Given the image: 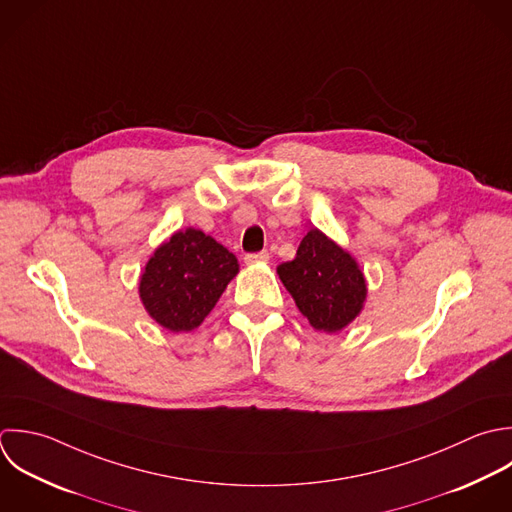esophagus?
I'll return each mask as SVG.
<instances>
[{"label":"esophagus","mask_w":512,"mask_h":512,"mask_svg":"<svg viewBox=\"0 0 512 512\" xmlns=\"http://www.w3.org/2000/svg\"><path fill=\"white\" fill-rule=\"evenodd\" d=\"M269 261V251H259V253H247L245 263L255 265V263H267Z\"/></svg>","instance_id":"obj_1"}]
</instances>
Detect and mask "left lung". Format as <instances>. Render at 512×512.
Returning a JSON list of instances; mask_svg holds the SVG:
<instances>
[{
	"label": "left lung",
	"instance_id": "8db88e82",
	"mask_svg": "<svg viewBox=\"0 0 512 512\" xmlns=\"http://www.w3.org/2000/svg\"><path fill=\"white\" fill-rule=\"evenodd\" d=\"M277 275L317 331L337 333L363 311L367 283L359 263L319 229L303 237L295 259L281 263Z\"/></svg>",
	"mask_w": 512,
	"mask_h": 512
}]
</instances>
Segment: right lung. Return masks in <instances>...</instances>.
<instances>
[{
  "label": "right lung",
  "instance_id": "obj_1",
  "mask_svg": "<svg viewBox=\"0 0 512 512\" xmlns=\"http://www.w3.org/2000/svg\"><path fill=\"white\" fill-rule=\"evenodd\" d=\"M239 273L237 257L199 229L177 231L161 243L139 279V297L163 329H197L229 281Z\"/></svg>",
  "mask_w": 512,
  "mask_h": 512
}]
</instances>
